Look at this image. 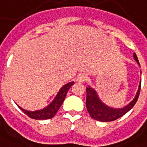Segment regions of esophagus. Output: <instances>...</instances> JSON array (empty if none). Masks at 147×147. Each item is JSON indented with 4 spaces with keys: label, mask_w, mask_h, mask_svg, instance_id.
Segmentation results:
<instances>
[{
    "label": "esophagus",
    "mask_w": 147,
    "mask_h": 147,
    "mask_svg": "<svg viewBox=\"0 0 147 147\" xmlns=\"http://www.w3.org/2000/svg\"><path fill=\"white\" fill-rule=\"evenodd\" d=\"M86 80H87V77L85 75H79L76 79V81L79 82H84Z\"/></svg>",
    "instance_id": "34e87169"
}]
</instances>
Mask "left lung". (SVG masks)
<instances>
[{"instance_id":"obj_1","label":"left lung","mask_w":147,"mask_h":147,"mask_svg":"<svg viewBox=\"0 0 147 147\" xmlns=\"http://www.w3.org/2000/svg\"><path fill=\"white\" fill-rule=\"evenodd\" d=\"M133 57L136 61V62L139 64V65H140L137 56L135 53L133 54ZM140 87H141V81L140 82L138 90L134 99L129 104H127L122 108H114V107H109L104 104V102L100 99L96 90L90 87V86H88V87H86V108H87L90 117L95 120L103 121V122L112 121H115L122 117L124 115H125L126 113L129 111L136 104L138 98H139V95H140Z\"/></svg>"}]
</instances>
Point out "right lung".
<instances>
[{
  "instance_id": "add662e5",
  "label": "right lung",
  "mask_w": 147,
  "mask_h": 147,
  "mask_svg": "<svg viewBox=\"0 0 147 147\" xmlns=\"http://www.w3.org/2000/svg\"><path fill=\"white\" fill-rule=\"evenodd\" d=\"M74 85V82H68L67 84L63 86L61 88L59 92L57 93V96H55V98L53 100L51 104L48 106L44 107L43 109L38 110V111H29L26 110L22 108L18 105V107L23 111L26 115H28L29 118L36 120H46V119H50L54 117V115H56L57 111L61 106V104L64 102L66 96V94L68 93V90L70 89L71 86Z\"/></svg>"
}]
</instances>
